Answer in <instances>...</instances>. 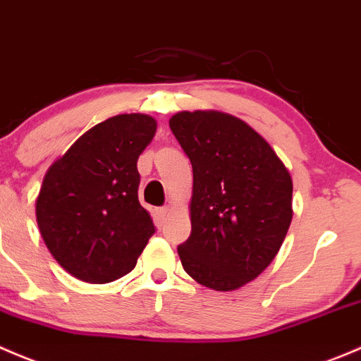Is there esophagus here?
Listing matches in <instances>:
<instances>
[{
	"instance_id": "esophagus-1",
	"label": "esophagus",
	"mask_w": 361,
	"mask_h": 361,
	"mask_svg": "<svg viewBox=\"0 0 361 361\" xmlns=\"http://www.w3.org/2000/svg\"><path fill=\"white\" fill-rule=\"evenodd\" d=\"M170 212H172V208H170V207L159 208V217L166 219V217H169V215H170Z\"/></svg>"
}]
</instances>
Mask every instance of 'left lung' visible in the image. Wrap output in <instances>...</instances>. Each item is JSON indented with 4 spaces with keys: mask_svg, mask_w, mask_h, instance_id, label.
<instances>
[{
    "mask_svg": "<svg viewBox=\"0 0 361 361\" xmlns=\"http://www.w3.org/2000/svg\"><path fill=\"white\" fill-rule=\"evenodd\" d=\"M170 130L192 165L191 235L177 247L185 273L236 290L273 262L292 222V177L240 118L182 111Z\"/></svg>",
    "mask_w": 361,
    "mask_h": 361,
    "instance_id": "left-lung-1",
    "label": "left lung"
}]
</instances>
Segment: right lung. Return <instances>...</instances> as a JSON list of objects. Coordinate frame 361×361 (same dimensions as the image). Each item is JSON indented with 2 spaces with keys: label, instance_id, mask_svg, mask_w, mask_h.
Returning a JSON list of instances; mask_svg holds the SVG:
<instances>
[{
  "label": "right lung",
  "instance_id": "right-lung-1",
  "mask_svg": "<svg viewBox=\"0 0 361 361\" xmlns=\"http://www.w3.org/2000/svg\"><path fill=\"white\" fill-rule=\"evenodd\" d=\"M154 133V118L118 114L85 132L48 169L36 221L55 261L78 280L125 276L154 235L137 195V159Z\"/></svg>",
  "mask_w": 361,
  "mask_h": 361
}]
</instances>
